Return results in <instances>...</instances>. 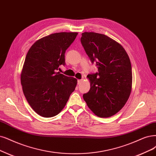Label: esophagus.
<instances>
[{
	"mask_svg": "<svg viewBox=\"0 0 156 156\" xmlns=\"http://www.w3.org/2000/svg\"><path fill=\"white\" fill-rule=\"evenodd\" d=\"M82 79H81V80H78V84L79 85L80 83H81L82 82Z\"/></svg>",
	"mask_w": 156,
	"mask_h": 156,
	"instance_id": "34e87169",
	"label": "esophagus"
}]
</instances>
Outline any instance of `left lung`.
Here are the masks:
<instances>
[{
	"instance_id": "1",
	"label": "left lung",
	"mask_w": 156,
	"mask_h": 156,
	"mask_svg": "<svg viewBox=\"0 0 156 156\" xmlns=\"http://www.w3.org/2000/svg\"><path fill=\"white\" fill-rule=\"evenodd\" d=\"M81 43L98 71L87 75L90 88L83 100L97 116L111 117L123 107L131 93L129 57L122 45L105 34L84 32Z\"/></svg>"
}]
</instances>
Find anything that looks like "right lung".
Returning <instances> with one entry per match:
<instances>
[{
    "label": "right lung",
    "mask_w": 156,
    "mask_h": 156,
    "mask_svg": "<svg viewBox=\"0 0 156 156\" xmlns=\"http://www.w3.org/2000/svg\"><path fill=\"white\" fill-rule=\"evenodd\" d=\"M78 33H56L38 40L29 49L21 73L23 93L40 116L51 118L64 108L77 80L59 72L65 53Z\"/></svg>",
    "instance_id": "add662e5"
}]
</instances>
